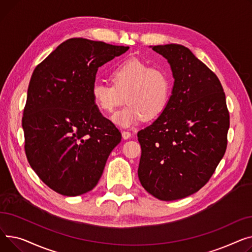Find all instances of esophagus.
Instances as JSON below:
<instances>
[{
  "instance_id": "obj_1",
  "label": "esophagus",
  "mask_w": 252,
  "mask_h": 252,
  "mask_svg": "<svg viewBox=\"0 0 252 252\" xmlns=\"http://www.w3.org/2000/svg\"><path fill=\"white\" fill-rule=\"evenodd\" d=\"M122 136H123L124 139H128V138L131 137V132H129V131H123V132H122Z\"/></svg>"
}]
</instances>
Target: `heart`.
<instances>
[{
	"mask_svg": "<svg viewBox=\"0 0 252 252\" xmlns=\"http://www.w3.org/2000/svg\"><path fill=\"white\" fill-rule=\"evenodd\" d=\"M111 84L95 82L92 98L95 107L111 114L124 101L127 105L113 116V121L129 127L153 120L167 108L172 95V79L159 67H151L137 58H131L115 67L110 74Z\"/></svg>",
	"mask_w": 252,
	"mask_h": 252,
	"instance_id": "b5f03b06",
	"label": "heart"
}]
</instances>
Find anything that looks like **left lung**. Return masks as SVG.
<instances>
[{"label":"left lung","instance_id":"left-lung-1","mask_svg":"<svg viewBox=\"0 0 252 252\" xmlns=\"http://www.w3.org/2000/svg\"><path fill=\"white\" fill-rule=\"evenodd\" d=\"M175 78L165 111L138 131V178L160 200L195 193L209 182L227 149L230 115L218 76L181 44L155 46Z\"/></svg>","mask_w":252,"mask_h":252}]
</instances>
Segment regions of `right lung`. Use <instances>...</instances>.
I'll return each instance as SVG.
<instances>
[{
    "instance_id": "1",
    "label": "right lung",
    "mask_w": 252,
    "mask_h": 252,
    "mask_svg": "<svg viewBox=\"0 0 252 252\" xmlns=\"http://www.w3.org/2000/svg\"><path fill=\"white\" fill-rule=\"evenodd\" d=\"M129 47L75 37L39 63L23 110L29 165L51 189L66 196L93 190L122 135L92 98L98 67Z\"/></svg>"
}]
</instances>
